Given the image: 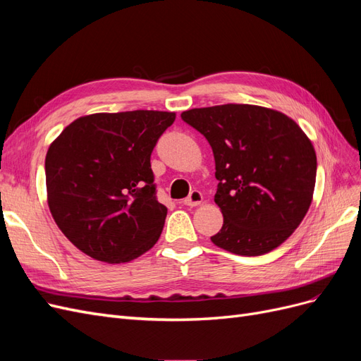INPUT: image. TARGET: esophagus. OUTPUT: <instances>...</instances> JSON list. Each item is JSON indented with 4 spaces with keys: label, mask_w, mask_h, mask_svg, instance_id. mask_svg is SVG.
<instances>
[{
    "label": "esophagus",
    "mask_w": 361,
    "mask_h": 361,
    "mask_svg": "<svg viewBox=\"0 0 361 361\" xmlns=\"http://www.w3.org/2000/svg\"><path fill=\"white\" fill-rule=\"evenodd\" d=\"M203 202V194L200 192V191H191V194L188 195L187 199L183 200V204H187V206H197V204H200Z\"/></svg>",
    "instance_id": "34e87169"
}]
</instances>
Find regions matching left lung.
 Wrapping results in <instances>:
<instances>
[{"mask_svg": "<svg viewBox=\"0 0 361 361\" xmlns=\"http://www.w3.org/2000/svg\"><path fill=\"white\" fill-rule=\"evenodd\" d=\"M207 140L215 159V203L223 227L211 241L239 256H260L292 235L307 214L316 154L292 118L269 108L226 104L180 114Z\"/></svg>", "mask_w": 361, "mask_h": 361, "instance_id": "8db88e82", "label": "left lung"}]
</instances>
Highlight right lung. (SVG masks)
<instances>
[{
    "instance_id": "1",
    "label": "right lung",
    "mask_w": 361,
    "mask_h": 361,
    "mask_svg": "<svg viewBox=\"0 0 361 361\" xmlns=\"http://www.w3.org/2000/svg\"><path fill=\"white\" fill-rule=\"evenodd\" d=\"M174 118L149 110L90 114L49 146V211L87 256L123 264L157 244L167 207L157 199L150 155Z\"/></svg>"
}]
</instances>
